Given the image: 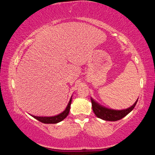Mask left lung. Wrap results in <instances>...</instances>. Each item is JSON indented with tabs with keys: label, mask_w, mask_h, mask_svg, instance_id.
Returning <instances> with one entry per match:
<instances>
[{
	"label": "left lung",
	"mask_w": 155,
	"mask_h": 155,
	"mask_svg": "<svg viewBox=\"0 0 155 155\" xmlns=\"http://www.w3.org/2000/svg\"><path fill=\"white\" fill-rule=\"evenodd\" d=\"M137 101H138V100L134 103V104L132 106L126 108V109L114 110L110 109V108L102 106L101 105L97 104L96 101H94L91 97L92 107L93 112L95 113V114L97 116V117L106 121H117L121 120V119H122L125 116H127L130 112L134 108L135 106H136Z\"/></svg>",
	"instance_id": "left-lung-1"
}]
</instances>
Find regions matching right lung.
Masks as SVG:
<instances>
[{
    "instance_id": "1",
    "label": "right lung",
    "mask_w": 155,
    "mask_h": 155,
    "mask_svg": "<svg viewBox=\"0 0 155 155\" xmlns=\"http://www.w3.org/2000/svg\"><path fill=\"white\" fill-rule=\"evenodd\" d=\"M71 100H72V96L71 97L70 101H69L68 104L65 108V109L62 112V113L59 114L58 115H55V116L52 117H36L33 116V115H31L32 117H34L35 119H36L37 120L40 121L41 122H43V123L45 124H56L58 123V122L63 121L64 119L69 114V111H70V107L71 104Z\"/></svg>"
}]
</instances>
